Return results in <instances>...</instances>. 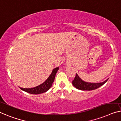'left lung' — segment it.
Wrapping results in <instances>:
<instances>
[{
  "label": "left lung",
  "instance_id": "1",
  "mask_svg": "<svg viewBox=\"0 0 121 121\" xmlns=\"http://www.w3.org/2000/svg\"><path fill=\"white\" fill-rule=\"evenodd\" d=\"M108 79L104 82H98V83H91V82H85L81 79L78 74L76 73L75 74V78H74V80L72 81V84L77 89L83 90V91H91V90H93L97 89L104 85L107 82Z\"/></svg>",
  "mask_w": 121,
  "mask_h": 121
}]
</instances>
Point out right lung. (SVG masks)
I'll list each match as a JSON object with an SVG mask.
<instances>
[{
  "instance_id": "1",
  "label": "right lung",
  "mask_w": 121,
  "mask_h": 121,
  "mask_svg": "<svg viewBox=\"0 0 121 121\" xmlns=\"http://www.w3.org/2000/svg\"><path fill=\"white\" fill-rule=\"evenodd\" d=\"M59 68V67L54 68L53 70V71H52V73L50 75L49 78L47 79L43 84L39 85L36 86V87L30 88V89H26V88L22 87H20V89L22 90H23V91L26 92L33 95L40 94V93L46 92V91H47L51 87L52 84H53L54 81L56 73L57 71H58Z\"/></svg>"
}]
</instances>
